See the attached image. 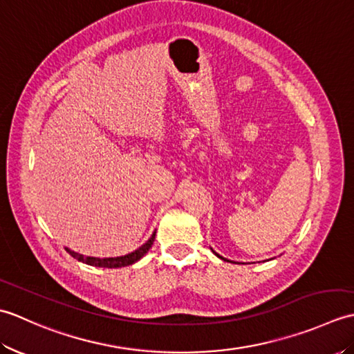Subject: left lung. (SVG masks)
<instances>
[{
    "label": "left lung",
    "mask_w": 354,
    "mask_h": 354,
    "mask_svg": "<svg viewBox=\"0 0 354 354\" xmlns=\"http://www.w3.org/2000/svg\"><path fill=\"white\" fill-rule=\"evenodd\" d=\"M213 252H214V251H213ZM214 254H216V252H214ZM216 255H217V257H219V259H222V260H225V259H223V257H221V255H219V254H216Z\"/></svg>",
    "instance_id": "left-lung-1"
}]
</instances>
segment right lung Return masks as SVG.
<instances>
[{
    "mask_svg": "<svg viewBox=\"0 0 354 354\" xmlns=\"http://www.w3.org/2000/svg\"><path fill=\"white\" fill-rule=\"evenodd\" d=\"M153 240H155V232L145 245H141L138 250H135L131 254H126L122 255V257H108V259H99V257H85V255H82L79 252H74L68 248H65L66 252H68L71 257H74L76 260L82 261V263H86L89 266H97V268H123V266H129L133 265L135 261H138L142 255H145L150 248L153 245Z\"/></svg>",
    "mask_w": 354,
    "mask_h": 354,
    "instance_id": "1",
    "label": "right lung"
}]
</instances>
